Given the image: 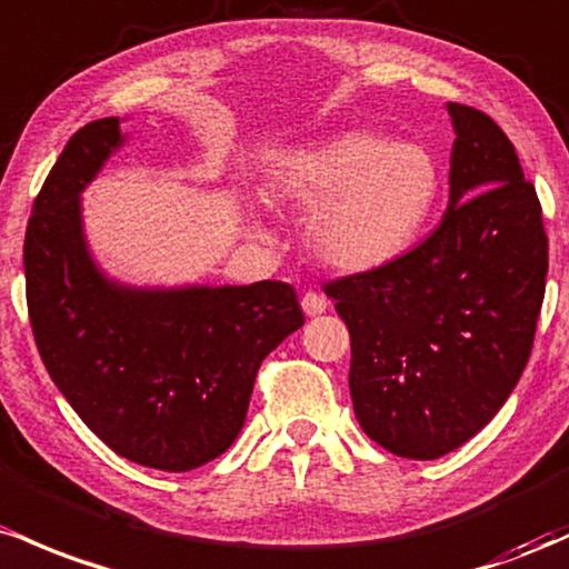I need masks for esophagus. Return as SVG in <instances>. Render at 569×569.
I'll return each instance as SVG.
<instances>
[{"mask_svg": "<svg viewBox=\"0 0 569 569\" xmlns=\"http://www.w3.org/2000/svg\"><path fill=\"white\" fill-rule=\"evenodd\" d=\"M301 309H303V315L306 317H317V315H322L325 309H328V298L325 296H319V292H306V296L301 298Z\"/></svg>", "mask_w": 569, "mask_h": 569, "instance_id": "1", "label": "esophagus"}]
</instances>
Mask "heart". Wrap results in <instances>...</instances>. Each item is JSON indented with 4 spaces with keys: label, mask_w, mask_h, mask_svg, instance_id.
Here are the masks:
<instances>
[{
    "label": "heart",
    "mask_w": 569,
    "mask_h": 569,
    "mask_svg": "<svg viewBox=\"0 0 569 569\" xmlns=\"http://www.w3.org/2000/svg\"><path fill=\"white\" fill-rule=\"evenodd\" d=\"M271 196L309 212L306 244L319 263L370 273L417 244L438 203L440 169L425 144L343 131L282 158Z\"/></svg>",
    "instance_id": "heart-1"
}]
</instances>
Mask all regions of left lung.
<instances>
[{"label":"left lung","mask_w":569,"mask_h":569,"mask_svg":"<svg viewBox=\"0 0 569 569\" xmlns=\"http://www.w3.org/2000/svg\"><path fill=\"white\" fill-rule=\"evenodd\" d=\"M455 126L449 207L419 247L325 287L352 338L349 392L368 438L438 459L491 422L532 352L548 239L532 182L489 114Z\"/></svg>","instance_id":"left-lung-1"}]
</instances>
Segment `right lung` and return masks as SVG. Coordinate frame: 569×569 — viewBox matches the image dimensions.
I'll return each instance as SVG.
<instances>
[{"label":"right lung","mask_w":569,"mask_h":569,"mask_svg":"<svg viewBox=\"0 0 569 569\" xmlns=\"http://www.w3.org/2000/svg\"><path fill=\"white\" fill-rule=\"evenodd\" d=\"M120 118L69 139L31 209L23 268L37 349L114 455L182 473L241 432L268 352L303 325L287 282L139 287L96 263L82 190L126 144Z\"/></svg>","instance_id":"obj_1"}]
</instances>
